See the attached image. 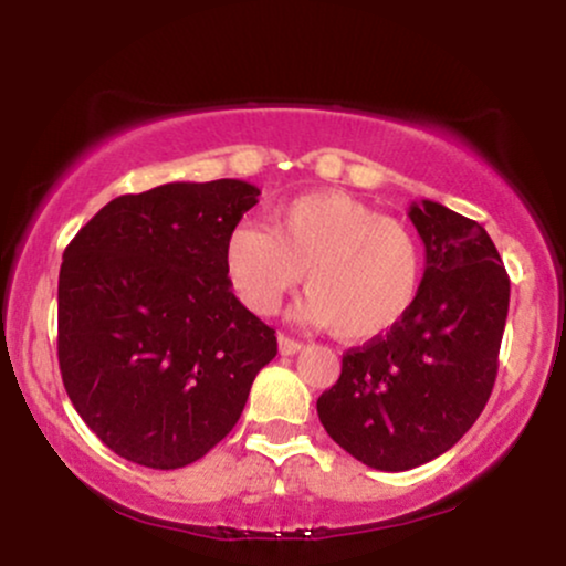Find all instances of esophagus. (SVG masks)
Returning a JSON list of instances; mask_svg holds the SVG:
<instances>
[{"label":"esophagus","instance_id":"obj_1","mask_svg":"<svg viewBox=\"0 0 566 566\" xmlns=\"http://www.w3.org/2000/svg\"><path fill=\"white\" fill-rule=\"evenodd\" d=\"M276 343H279V354L282 356H292L303 348L301 340H295V337H287V335H279Z\"/></svg>","mask_w":566,"mask_h":566}]
</instances>
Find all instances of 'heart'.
Here are the masks:
<instances>
[{"instance_id": "heart-1", "label": "heart", "mask_w": 566, "mask_h": 566, "mask_svg": "<svg viewBox=\"0 0 566 566\" xmlns=\"http://www.w3.org/2000/svg\"><path fill=\"white\" fill-rule=\"evenodd\" d=\"M426 255L405 220L340 191H311L271 212V231L233 226L223 271L233 295L258 316H271L301 284L295 319L333 327L346 343L388 335L407 319L423 287Z\"/></svg>"}]
</instances>
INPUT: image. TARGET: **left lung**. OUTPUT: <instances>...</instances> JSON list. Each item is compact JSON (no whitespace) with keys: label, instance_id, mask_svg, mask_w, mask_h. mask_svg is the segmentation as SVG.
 I'll return each instance as SVG.
<instances>
[{"label":"left lung","instance_id":"left-lung-1","mask_svg":"<svg viewBox=\"0 0 566 566\" xmlns=\"http://www.w3.org/2000/svg\"><path fill=\"white\" fill-rule=\"evenodd\" d=\"M426 244L418 303L391 333L343 354L340 378L316 401L324 431L378 471L444 454L476 423L497 375L511 282L476 220L412 201Z\"/></svg>","mask_w":566,"mask_h":566}]
</instances>
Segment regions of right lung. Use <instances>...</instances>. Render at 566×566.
Returning a JSON list of instances; mask_svg holds the SVG:
<instances>
[{
	"label": "right lung",
	"mask_w": 566,
	"mask_h": 566,
	"mask_svg": "<svg viewBox=\"0 0 566 566\" xmlns=\"http://www.w3.org/2000/svg\"><path fill=\"white\" fill-rule=\"evenodd\" d=\"M244 180L125 193L82 226L57 276L66 394L108 450L184 469L237 426L276 335L247 311L223 244L258 205Z\"/></svg>",
	"instance_id": "right-lung-1"
}]
</instances>
